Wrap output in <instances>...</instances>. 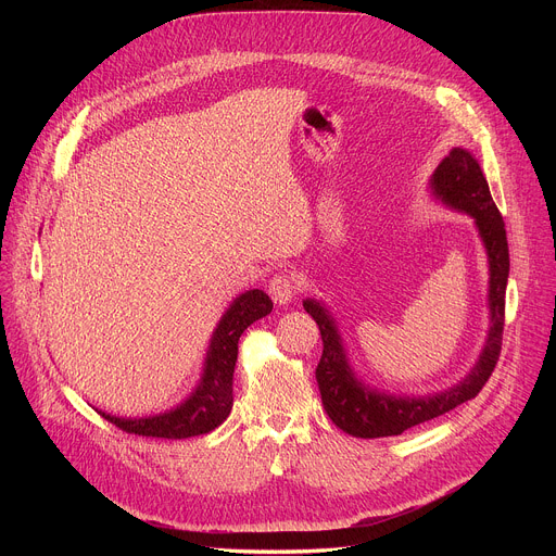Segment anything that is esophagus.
Wrapping results in <instances>:
<instances>
[{
	"mask_svg": "<svg viewBox=\"0 0 556 556\" xmlns=\"http://www.w3.org/2000/svg\"><path fill=\"white\" fill-rule=\"evenodd\" d=\"M299 292V283L292 275L288 273H279L268 281V294L273 296L275 303H290L294 299V294Z\"/></svg>",
	"mask_w": 556,
	"mask_h": 556,
	"instance_id": "esophagus-1",
	"label": "esophagus"
}]
</instances>
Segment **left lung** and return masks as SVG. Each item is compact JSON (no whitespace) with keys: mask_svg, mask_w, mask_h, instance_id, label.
<instances>
[{"mask_svg":"<svg viewBox=\"0 0 556 556\" xmlns=\"http://www.w3.org/2000/svg\"><path fill=\"white\" fill-rule=\"evenodd\" d=\"M431 187L442 202L472 215L475 224L480 228L491 264L489 305L493 326L489 330V339L478 365L470 369V374L459 384L451 387L448 391L429 395V399L427 395H422V399H393V395L369 391L354 378L328 309L316 301H303L305 312L319 326L324 341V354L314 371L316 382H319L324 409L339 429L354 438L401 435L403 431L433 420L455 409L457 405L475 399L489 382L502 354L506 321V283L510 270L508 240L502 213L491 198L489 182L478 161L464 149H453L444 157L433 174Z\"/></svg>","mask_w":556,"mask_h":556,"instance_id":"obj_1","label":"left lung"}]
</instances>
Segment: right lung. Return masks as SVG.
Instances as JSON below:
<instances>
[{
    "label": "right lung",
    "instance_id": "1",
    "mask_svg": "<svg viewBox=\"0 0 556 556\" xmlns=\"http://www.w3.org/2000/svg\"><path fill=\"white\" fill-rule=\"evenodd\" d=\"M270 309L273 301L262 290H249L240 299L232 301L213 334L202 382L198 384L195 393L189 395V401H185L174 412L138 420H125L108 414H103V418L116 425L121 431L142 438L185 440L213 431L228 418L232 407V371L237 361V343H240L244 330L262 319V316L270 314Z\"/></svg>",
    "mask_w": 556,
    "mask_h": 556
}]
</instances>
